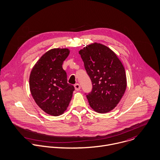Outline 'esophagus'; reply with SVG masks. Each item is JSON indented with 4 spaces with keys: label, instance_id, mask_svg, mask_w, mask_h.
<instances>
[{
    "label": "esophagus",
    "instance_id": "34e87169",
    "mask_svg": "<svg viewBox=\"0 0 160 160\" xmlns=\"http://www.w3.org/2000/svg\"><path fill=\"white\" fill-rule=\"evenodd\" d=\"M74 88H75V89H76V91H79L80 89H81V86L79 85V84L77 83V84H76L74 85Z\"/></svg>",
    "mask_w": 160,
    "mask_h": 160
}]
</instances>
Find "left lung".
Returning <instances> with one entry per match:
<instances>
[{
  "label": "left lung",
  "mask_w": 160,
  "mask_h": 160,
  "mask_svg": "<svg viewBox=\"0 0 160 160\" xmlns=\"http://www.w3.org/2000/svg\"><path fill=\"white\" fill-rule=\"evenodd\" d=\"M92 85L86 95L90 107L100 113L112 110L125 91V69L117 55L108 47L94 43L79 52Z\"/></svg>",
  "instance_id": "left-lung-1"
}]
</instances>
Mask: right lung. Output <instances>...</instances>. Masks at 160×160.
<instances>
[{
	"mask_svg": "<svg viewBox=\"0 0 160 160\" xmlns=\"http://www.w3.org/2000/svg\"><path fill=\"white\" fill-rule=\"evenodd\" d=\"M68 48H53L35 63L29 76V89L36 103L45 113L58 116L68 107L74 87L68 83L63 62L69 54Z\"/></svg>",
	"mask_w": 160,
	"mask_h": 160,
	"instance_id": "obj_1",
	"label": "right lung"
}]
</instances>
